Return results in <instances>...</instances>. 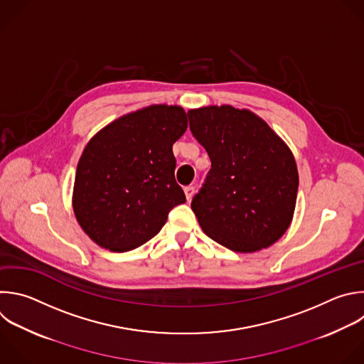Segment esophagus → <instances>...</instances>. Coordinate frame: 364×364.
Segmentation results:
<instances>
[{
    "mask_svg": "<svg viewBox=\"0 0 364 364\" xmlns=\"http://www.w3.org/2000/svg\"><path fill=\"white\" fill-rule=\"evenodd\" d=\"M194 186H187L186 188H184V193H186V198L190 201L191 198H193V196H194Z\"/></svg>",
    "mask_w": 364,
    "mask_h": 364,
    "instance_id": "34e87169",
    "label": "esophagus"
}]
</instances>
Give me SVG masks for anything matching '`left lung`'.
<instances>
[{
	"mask_svg": "<svg viewBox=\"0 0 364 364\" xmlns=\"http://www.w3.org/2000/svg\"><path fill=\"white\" fill-rule=\"evenodd\" d=\"M211 168L191 208L204 232L238 253L272 246L289 228L297 198L294 157L267 123L231 105L187 112Z\"/></svg>",
	"mask_w": 364,
	"mask_h": 364,
	"instance_id": "obj_1",
	"label": "left lung"
}]
</instances>
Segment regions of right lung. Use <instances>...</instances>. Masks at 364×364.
<instances>
[{
    "label": "right lung",
    "instance_id": "add662e5",
    "mask_svg": "<svg viewBox=\"0 0 364 364\" xmlns=\"http://www.w3.org/2000/svg\"><path fill=\"white\" fill-rule=\"evenodd\" d=\"M186 130L181 107L151 105L119 117L90 140L77 166L73 207L98 246L130 252L153 238L168 213L186 203L173 154Z\"/></svg>",
    "mask_w": 364,
    "mask_h": 364
}]
</instances>
